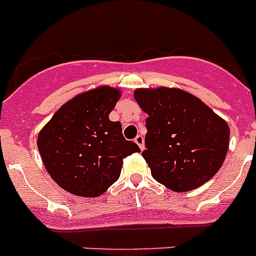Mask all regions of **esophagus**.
I'll list each match as a JSON object with an SVG mask.
<instances>
[{"instance_id": "obj_1", "label": "esophagus", "mask_w": 256, "mask_h": 256, "mask_svg": "<svg viewBox=\"0 0 256 256\" xmlns=\"http://www.w3.org/2000/svg\"><path fill=\"white\" fill-rule=\"evenodd\" d=\"M135 142L138 144V148H140V150H144L145 148V145H144V138L141 135H138L135 138Z\"/></svg>"}]
</instances>
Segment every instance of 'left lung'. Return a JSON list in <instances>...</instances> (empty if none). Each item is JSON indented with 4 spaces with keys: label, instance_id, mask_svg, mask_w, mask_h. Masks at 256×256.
Wrapping results in <instances>:
<instances>
[{
    "label": "left lung",
    "instance_id": "1",
    "mask_svg": "<svg viewBox=\"0 0 256 256\" xmlns=\"http://www.w3.org/2000/svg\"><path fill=\"white\" fill-rule=\"evenodd\" d=\"M134 96L148 115L142 156L156 181L182 192L219 171L229 150L226 121L180 88H138Z\"/></svg>",
    "mask_w": 256,
    "mask_h": 256
}]
</instances>
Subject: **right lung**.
Segmentation results:
<instances>
[{
    "label": "right lung",
    "mask_w": 256,
    "mask_h": 256,
    "mask_svg": "<svg viewBox=\"0 0 256 256\" xmlns=\"http://www.w3.org/2000/svg\"><path fill=\"white\" fill-rule=\"evenodd\" d=\"M121 96L100 86L71 98L38 134L37 146L47 172L71 194L98 198L120 178L126 156L138 152L125 140L118 121L108 118Z\"/></svg>",
    "instance_id": "right-lung-1"
}]
</instances>
